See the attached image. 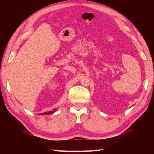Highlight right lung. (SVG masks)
I'll return each mask as SVG.
<instances>
[{
    "instance_id": "add662e5",
    "label": "right lung",
    "mask_w": 154,
    "mask_h": 154,
    "mask_svg": "<svg viewBox=\"0 0 154 154\" xmlns=\"http://www.w3.org/2000/svg\"><path fill=\"white\" fill-rule=\"evenodd\" d=\"M54 111H50V112H45V113H41L42 115H49V114H52L54 113Z\"/></svg>"
}]
</instances>
